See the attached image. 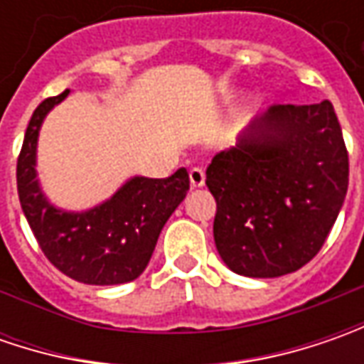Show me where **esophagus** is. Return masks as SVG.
Masks as SVG:
<instances>
[{"label": "esophagus", "instance_id": "obj_1", "mask_svg": "<svg viewBox=\"0 0 364 364\" xmlns=\"http://www.w3.org/2000/svg\"><path fill=\"white\" fill-rule=\"evenodd\" d=\"M190 176V186L192 188H200L204 186V180H206V176H204L203 168H192L188 172Z\"/></svg>", "mask_w": 364, "mask_h": 364}]
</instances>
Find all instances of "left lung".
I'll return each instance as SVG.
<instances>
[{"label": "left lung", "instance_id": "obj_1", "mask_svg": "<svg viewBox=\"0 0 364 364\" xmlns=\"http://www.w3.org/2000/svg\"><path fill=\"white\" fill-rule=\"evenodd\" d=\"M220 259L247 277L304 267L328 237L348 188V154L330 101L272 105L206 168Z\"/></svg>", "mask_w": 364, "mask_h": 364}]
</instances>
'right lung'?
I'll return each mask as SVG.
<instances>
[{"label":"right lung","instance_id":"add662e5","mask_svg":"<svg viewBox=\"0 0 364 364\" xmlns=\"http://www.w3.org/2000/svg\"><path fill=\"white\" fill-rule=\"evenodd\" d=\"M70 91L36 107L18 158V194L23 215L48 261L89 286H117L147 267L164 225L186 198V168L170 178L133 176L109 200L89 210H63L50 203L36 178V147L50 111Z\"/></svg>","mask_w":364,"mask_h":364}]
</instances>
